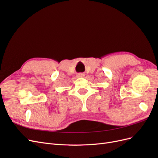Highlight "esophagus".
I'll return each instance as SVG.
<instances>
[{"label": "esophagus", "instance_id": "obj_1", "mask_svg": "<svg viewBox=\"0 0 158 158\" xmlns=\"http://www.w3.org/2000/svg\"><path fill=\"white\" fill-rule=\"evenodd\" d=\"M77 77L78 78H83L84 76H85V74H84V73H78V74H77Z\"/></svg>", "mask_w": 158, "mask_h": 158}]
</instances>
